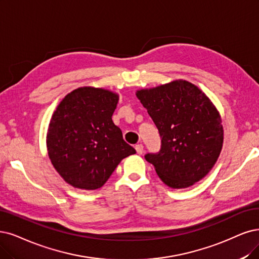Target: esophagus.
<instances>
[{
    "label": "esophagus",
    "instance_id": "1",
    "mask_svg": "<svg viewBox=\"0 0 259 259\" xmlns=\"http://www.w3.org/2000/svg\"><path fill=\"white\" fill-rule=\"evenodd\" d=\"M136 150L139 155H142L143 151H144V146H143L142 144H137L136 145Z\"/></svg>",
    "mask_w": 259,
    "mask_h": 259
}]
</instances>
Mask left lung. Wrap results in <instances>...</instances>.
Returning <instances> with one entry per match:
<instances>
[{"mask_svg":"<svg viewBox=\"0 0 259 259\" xmlns=\"http://www.w3.org/2000/svg\"><path fill=\"white\" fill-rule=\"evenodd\" d=\"M161 137L158 154L145 159L173 189L193 186L215 164L223 146V126L213 103L196 85L176 80L137 91Z\"/></svg>","mask_w":259,"mask_h":259,"instance_id":"1","label":"left lung"}]
</instances>
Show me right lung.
I'll return each mask as SVG.
<instances>
[{"label":"right lung","instance_id":"add662e5","mask_svg":"<svg viewBox=\"0 0 259 259\" xmlns=\"http://www.w3.org/2000/svg\"><path fill=\"white\" fill-rule=\"evenodd\" d=\"M118 95L84 86L57 105L47 133L48 155L54 168L70 186L101 188L119 162L136 149L122 139L112 115Z\"/></svg>","mask_w":259,"mask_h":259}]
</instances>
